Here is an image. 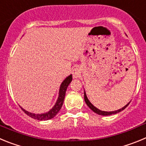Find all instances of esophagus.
<instances>
[{
	"instance_id": "34e87169",
	"label": "esophagus",
	"mask_w": 146,
	"mask_h": 146,
	"mask_svg": "<svg viewBox=\"0 0 146 146\" xmlns=\"http://www.w3.org/2000/svg\"><path fill=\"white\" fill-rule=\"evenodd\" d=\"M72 74H73V78H77L78 77H80L81 76V69L79 68H75L73 70V72H72Z\"/></svg>"
}]
</instances>
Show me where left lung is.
Here are the masks:
<instances>
[{
	"label": "left lung",
	"mask_w": 146,
	"mask_h": 146,
	"mask_svg": "<svg viewBox=\"0 0 146 146\" xmlns=\"http://www.w3.org/2000/svg\"><path fill=\"white\" fill-rule=\"evenodd\" d=\"M84 100L85 102H86V105H87L88 106H89V108L90 109H92V111H94V113H96L97 114H99V115H112V114H115L117 113L120 112V111H123L124 109H125L128 106V105L129 104V102L128 104L126 105L124 107H123L122 108L119 109V110H117V111H110V112H108V111H100V110H99V109H98L96 107H94V106H93L91 102H89V100H88L87 97H86V93L84 92Z\"/></svg>",
	"instance_id": "8db88e82"
}]
</instances>
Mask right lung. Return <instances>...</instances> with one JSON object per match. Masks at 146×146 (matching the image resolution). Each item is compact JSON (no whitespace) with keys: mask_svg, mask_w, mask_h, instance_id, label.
<instances>
[{"mask_svg":"<svg viewBox=\"0 0 146 146\" xmlns=\"http://www.w3.org/2000/svg\"><path fill=\"white\" fill-rule=\"evenodd\" d=\"M72 75H70V76L67 77L65 80L63 81V82L62 83L61 86H60V92H59V98L57 99V102L56 104L54 105L53 108L51 109L50 111L48 112L45 113H42V114H35L32 113H30L28 111H25V109H23L22 108V110L27 114V115H29L30 117L33 118V119H37V120L40 121H46L48 120V119H51L52 118H54L55 115H57V113L60 111V110L61 109L62 106V104H63L64 99H65V92H66L67 88H68V85L72 81Z\"/></svg>","mask_w":146,"mask_h":146,"instance_id":"1","label":"right lung"}]
</instances>
